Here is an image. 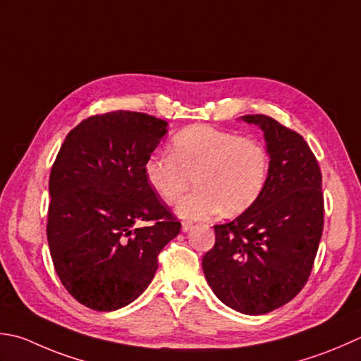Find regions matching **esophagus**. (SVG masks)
I'll list each match as a JSON object with an SVG mask.
<instances>
[{
  "mask_svg": "<svg viewBox=\"0 0 361 361\" xmlns=\"http://www.w3.org/2000/svg\"><path fill=\"white\" fill-rule=\"evenodd\" d=\"M192 225H194V224L190 222V221H183V222H181V230H183V231H189L190 228H192Z\"/></svg>",
  "mask_w": 361,
  "mask_h": 361,
  "instance_id": "obj_1",
  "label": "esophagus"
}]
</instances>
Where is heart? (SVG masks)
<instances>
[{
	"label": "heart",
	"mask_w": 361,
	"mask_h": 361,
	"mask_svg": "<svg viewBox=\"0 0 361 361\" xmlns=\"http://www.w3.org/2000/svg\"><path fill=\"white\" fill-rule=\"evenodd\" d=\"M144 173L169 204L178 202L195 181V192L176 207L183 219H208L222 211L235 216L249 209L263 192L269 154L257 139L192 125L172 137L171 154L152 153Z\"/></svg>",
	"instance_id": "heart-1"
}]
</instances>
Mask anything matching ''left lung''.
Listing matches in <instances>:
<instances>
[{"label":"left lung","instance_id":"1","mask_svg":"<svg viewBox=\"0 0 361 361\" xmlns=\"http://www.w3.org/2000/svg\"><path fill=\"white\" fill-rule=\"evenodd\" d=\"M264 131L269 173L258 200L235 221L214 225L202 267L225 305L264 314L305 286L324 228L322 175L299 133L264 116H244Z\"/></svg>","mask_w":361,"mask_h":361}]
</instances>
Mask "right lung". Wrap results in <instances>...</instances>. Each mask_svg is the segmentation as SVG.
Here are the masks:
<instances>
[{"instance_id": "1", "label": "right lung", "mask_w": 361, "mask_h": 361, "mask_svg": "<svg viewBox=\"0 0 361 361\" xmlns=\"http://www.w3.org/2000/svg\"><path fill=\"white\" fill-rule=\"evenodd\" d=\"M166 126L144 112L92 116L67 134L53 162L49 253L62 285L87 308L114 312L136 300L181 230L144 173Z\"/></svg>"}]
</instances>
